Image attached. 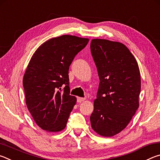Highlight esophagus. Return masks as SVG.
Masks as SVG:
<instances>
[{"label":"esophagus","mask_w":160,"mask_h":160,"mask_svg":"<svg viewBox=\"0 0 160 160\" xmlns=\"http://www.w3.org/2000/svg\"><path fill=\"white\" fill-rule=\"evenodd\" d=\"M85 98H82V97H78L77 101L78 103H81V102L85 101Z\"/></svg>","instance_id":"1"}]
</instances>
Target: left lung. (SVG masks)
<instances>
[{"instance_id":"obj_1","label":"left lung","mask_w":160,"mask_h":160,"mask_svg":"<svg viewBox=\"0 0 160 160\" xmlns=\"http://www.w3.org/2000/svg\"><path fill=\"white\" fill-rule=\"evenodd\" d=\"M90 48L100 80L91 126L102 136L112 137L128 126L139 107L138 64L122 43L94 39Z\"/></svg>"}]
</instances>
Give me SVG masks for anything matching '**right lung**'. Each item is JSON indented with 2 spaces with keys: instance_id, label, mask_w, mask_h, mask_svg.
<instances>
[{
  "instance_id": "right-lung-1",
  "label": "right lung",
  "mask_w": 160,
  "mask_h": 160,
  "mask_svg": "<svg viewBox=\"0 0 160 160\" xmlns=\"http://www.w3.org/2000/svg\"><path fill=\"white\" fill-rule=\"evenodd\" d=\"M88 42L72 35L52 38L43 43L29 61L23 77L26 104L44 131L59 132L66 128L77 101L70 95L69 66Z\"/></svg>"
}]
</instances>
